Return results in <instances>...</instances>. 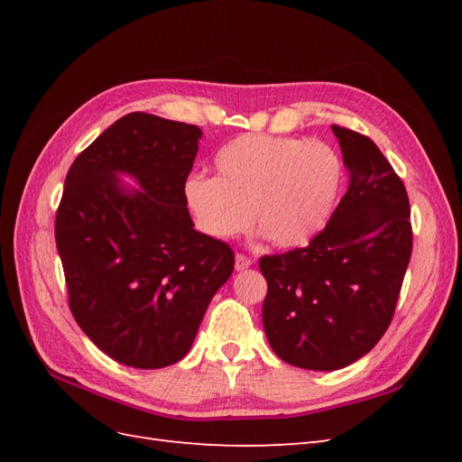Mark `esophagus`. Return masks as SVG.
Segmentation results:
<instances>
[{"instance_id":"34e87169","label":"esophagus","mask_w":462,"mask_h":462,"mask_svg":"<svg viewBox=\"0 0 462 462\" xmlns=\"http://www.w3.org/2000/svg\"><path fill=\"white\" fill-rule=\"evenodd\" d=\"M250 265H253V260H250L246 254H236L235 256V268L239 270V272L250 268Z\"/></svg>"}]
</instances>
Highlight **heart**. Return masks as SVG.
I'll return each mask as SVG.
<instances>
[{
  "label": "heart",
  "mask_w": 462,
  "mask_h": 462,
  "mask_svg": "<svg viewBox=\"0 0 462 462\" xmlns=\"http://www.w3.org/2000/svg\"><path fill=\"white\" fill-rule=\"evenodd\" d=\"M216 177L192 173L183 197L197 227L227 241L253 223L275 246H300L324 227L341 185L329 144L279 134H241L217 150Z\"/></svg>",
  "instance_id": "heart-1"
}]
</instances>
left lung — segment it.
Wrapping results in <instances>:
<instances>
[{
  "mask_svg": "<svg viewBox=\"0 0 462 462\" xmlns=\"http://www.w3.org/2000/svg\"><path fill=\"white\" fill-rule=\"evenodd\" d=\"M351 177L328 226L304 248L260 258L262 321L273 353L339 370L383 337L412 253L407 189L368 136L331 125Z\"/></svg>",
  "mask_w": 462,
  "mask_h": 462,
  "instance_id": "8db88e82",
  "label": "left lung"
}]
</instances>
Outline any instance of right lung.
<instances>
[{"mask_svg": "<svg viewBox=\"0 0 462 462\" xmlns=\"http://www.w3.org/2000/svg\"><path fill=\"white\" fill-rule=\"evenodd\" d=\"M197 125L134 114L82 150L55 214L69 309L90 341L125 366L183 358L216 291L233 273L227 243L194 229L183 185ZM117 172L143 187L129 193Z\"/></svg>", "mask_w": 462, "mask_h": 462, "instance_id": "1", "label": "right lung"}]
</instances>
